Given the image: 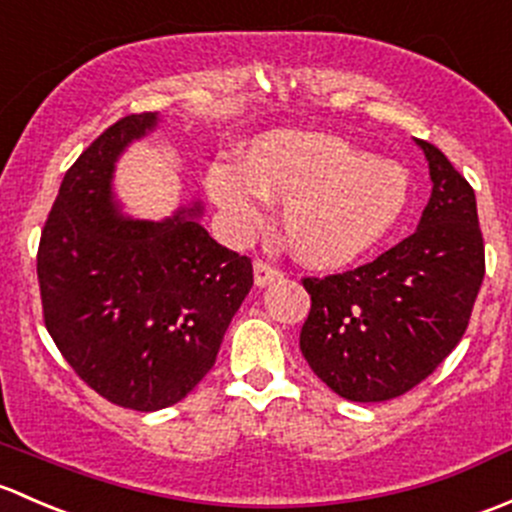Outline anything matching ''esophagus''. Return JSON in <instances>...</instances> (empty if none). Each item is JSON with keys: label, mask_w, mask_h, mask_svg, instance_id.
<instances>
[{"label": "esophagus", "mask_w": 512, "mask_h": 512, "mask_svg": "<svg viewBox=\"0 0 512 512\" xmlns=\"http://www.w3.org/2000/svg\"><path fill=\"white\" fill-rule=\"evenodd\" d=\"M281 278H283V271H278V268L271 266V263L261 261V258H258V261L254 263V281H256L258 288L268 286V283L281 281Z\"/></svg>", "instance_id": "1"}]
</instances>
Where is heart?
Returning a JSON list of instances; mask_svg holds the SVG:
<instances>
[{"instance_id":"1","label":"heart","mask_w":512,"mask_h":512,"mask_svg":"<svg viewBox=\"0 0 512 512\" xmlns=\"http://www.w3.org/2000/svg\"><path fill=\"white\" fill-rule=\"evenodd\" d=\"M207 192L241 234L266 221L268 199L286 204L283 231L295 256L340 268L377 249L409 207L412 182L399 162L372 157L325 133H268L246 165L217 160Z\"/></svg>"}]
</instances>
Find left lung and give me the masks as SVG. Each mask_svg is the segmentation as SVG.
<instances>
[{"label": "left lung", "mask_w": 512, "mask_h": 512, "mask_svg": "<svg viewBox=\"0 0 512 512\" xmlns=\"http://www.w3.org/2000/svg\"><path fill=\"white\" fill-rule=\"evenodd\" d=\"M416 145L434 187L414 234L355 271L303 278L300 352L350 402H387L429 377L466 333L486 273L473 187L439 147Z\"/></svg>", "instance_id": "left-lung-1"}]
</instances>
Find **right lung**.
<instances>
[{"mask_svg":"<svg viewBox=\"0 0 512 512\" xmlns=\"http://www.w3.org/2000/svg\"><path fill=\"white\" fill-rule=\"evenodd\" d=\"M157 113L125 115L63 177L36 256L44 323L73 372L100 397L157 412L214 367L231 318L254 286L251 258L224 249L197 217L130 219L113 170Z\"/></svg>","mask_w":512,"mask_h":512,"instance_id":"add662e5","label":"right lung"}]
</instances>
